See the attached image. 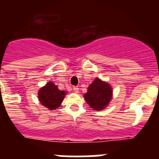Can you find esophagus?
I'll use <instances>...</instances> for the list:
<instances>
[{
	"label": "esophagus",
	"instance_id": "obj_1",
	"mask_svg": "<svg viewBox=\"0 0 159 159\" xmlns=\"http://www.w3.org/2000/svg\"><path fill=\"white\" fill-rule=\"evenodd\" d=\"M73 90H74V92H75V93H79V88L78 87H73Z\"/></svg>",
	"mask_w": 159,
	"mask_h": 159
}]
</instances>
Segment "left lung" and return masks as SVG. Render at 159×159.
<instances>
[{"label": "left lung", "instance_id": "1", "mask_svg": "<svg viewBox=\"0 0 159 159\" xmlns=\"http://www.w3.org/2000/svg\"><path fill=\"white\" fill-rule=\"evenodd\" d=\"M112 97L111 86L96 78L88 87V92L84 94V99L94 110L101 111L109 103Z\"/></svg>", "mask_w": 159, "mask_h": 159}]
</instances>
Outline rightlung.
<instances>
[{
	"instance_id": "right-lung-1",
	"label": "right lung",
	"mask_w": 159,
	"mask_h": 159,
	"mask_svg": "<svg viewBox=\"0 0 159 159\" xmlns=\"http://www.w3.org/2000/svg\"><path fill=\"white\" fill-rule=\"evenodd\" d=\"M66 92L60 91L54 83L48 82L45 86L40 88L38 97L40 103L49 110L57 109L61 104Z\"/></svg>"
}]
</instances>
